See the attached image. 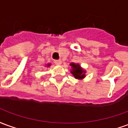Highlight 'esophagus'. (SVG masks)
Returning a JSON list of instances; mask_svg holds the SVG:
<instances>
[{
	"label": "esophagus",
	"mask_w": 128,
	"mask_h": 128,
	"mask_svg": "<svg viewBox=\"0 0 128 128\" xmlns=\"http://www.w3.org/2000/svg\"><path fill=\"white\" fill-rule=\"evenodd\" d=\"M54 63L56 64V65H60L62 64L61 60H54Z\"/></svg>",
	"instance_id": "obj_1"
}]
</instances>
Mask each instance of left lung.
<instances>
[{"instance_id":"left-lung-1","label":"left lung","mask_w":128,"mask_h":128,"mask_svg":"<svg viewBox=\"0 0 128 128\" xmlns=\"http://www.w3.org/2000/svg\"><path fill=\"white\" fill-rule=\"evenodd\" d=\"M70 66H72V70L71 71L73 76L76 79H82L85 77V71L80 67L79 64H75L74 63H71Z\"/></svg>"}]
</instances>
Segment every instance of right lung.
<instances>
[{"instance_id":"1","label":"right lung","mask_w":128,"mask_h":128,"mask_svg":"<svg viewBox=\"0 0 128 128\" xmlns=\"http://www.w3.org/2000/svg\"><path fill=\"white\" fill-rule=\"evenodd\" d=\"M48 66H50V65H49V64H48Z\"/></svg>"}]
</instances>
